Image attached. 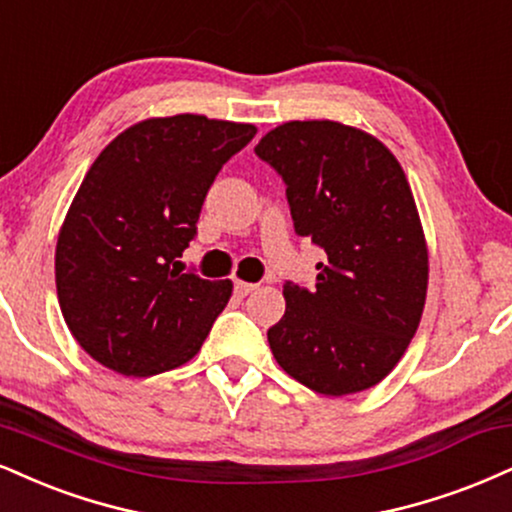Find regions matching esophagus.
Here are the masks:
<instances>
[{
    "label": "esophagus",
    "mask_w": 512,
    "mask_h": 512,
    "mask_svg": "<svg viewBox=\"0 0 512 512\" xmlns=\"http://www.w3.org/2000/svg\"><path fill=\"white\" fill-rule=\"evenodd\" d=\"M255 283H248V281H236V286H233V291H236L238 298H245V295H250L255 291Z\"/></svg>",
    "instance_id": "esophagus-1"
}]
</instances>
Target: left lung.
Listing matches in <instances>:
<instances>
[{
  "label": "left lung",
  "mask_w": 512,
  "mask_h": 512,
  "mask_svg": "<svg viewBox=\"0 0 512 512\" xmlns=\"http://www.w3.org/2000/svg\"><path fill=\"white\" fill-rule=\"evenodd\" d=\"M255 152L286 183L295 233L326 255L315 288L283 286L269 348L324 396L372 389L408 350L427 300V240L403 166L338 121L281 123Z\"/></svg>",
  "instance_id": "obj_1"
}]
</instances>
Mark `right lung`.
<instances>
[{"instance_id": "add662e5", "label": "right lung", "mask_w": 512, "mask_h": 512, "mask_svg": "<svg viewBox=\"0 0 512 512\" xmlns=\"http://www.w3.org/2000/svg\"><path fill=\"white\" fill-rule=\"evenodd\" d=\"M255 133L200 114L145 119L92 162L54 255L61 315L92 360L152 377L197 355L233 283L183 274L178 257L219 169Z\"/></svg>"}]
</instances>
